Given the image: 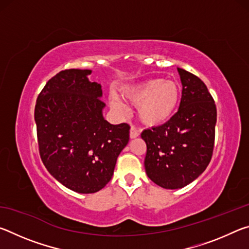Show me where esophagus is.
Segmentation results:
<instances>
[{
  "instance_id": "1",
  "label": "esophagus",
  "mask_w": 249,
  "mask_h": 249,
  "mask_svg": "<svg viewBox=\"0 0 249 249\" xmlns=\"http://www.w3.org/2000/svg\"><path fill=\"white\" fill-rule=\"evenodd\" d=\"M129 136H130V138H136V137H138L140 136V130H138L136 127H134V126H132V127H130V132H129Z\"/></svg>"
}]
</instances>
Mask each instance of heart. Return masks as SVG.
I'll use <instances>...</instances> for the list:
<instances>
[{
	"mask_svg": "<svg viewBox=\"0 0 249 249\" xmlns=\"http://www.w3.org/2000/svg\"><path fill=\"white\" fill-rule=\"evenodd\" d=\"M124 99L137 105V116L142 124L150 127L167 123L177 111L180 103L179 84L172 80L151 78L145 81L123 88ZM109 105L119 113H126L127 107L117 98L108 96Z\"/></svg>",
	"mask_w": 249,
	"mask_h": 249,
	"instance_id": "heart-1",
	"label": "heart"
}]
</instances>
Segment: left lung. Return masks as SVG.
<instances>
[{
	"label": "left lung",
	"instance_id": "left-lung-1",
	"mask_svg": "<svg viewBox=\"0 0 249 249\" xmlns=\"http://www.w3.org/2000/svg\"><path fill=\"white\" fill-rule=\"evenodd\" d=\"M182 96L178 112L167 123L145 129V170L165 189L183 188L195 181L211 161L214 148L216 107L196 75L178 68Z\"/></svg>",
	"mask_w": 249,
	"mask_h": 249
}]
</instances>
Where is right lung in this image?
<instances>
[{
	"instance_id": "1",
	"label": "right lung",
	"mask_w": 249,
	"mask_h": 249,
	"mask_svg": "<svg viewBox=\"0 0 249 249\" xmlns=\"http://www.w3.org/2000/svg\"><path fill=\"white\" fill-rule=\"evenodd\" d=\"M88 69L60 71L46 83L35 107L40 158L49 174L78 193L100 191L112 179L129 141V125L103 117L101 84Z\"/></svg>"
}]
</instances>
